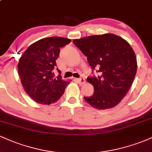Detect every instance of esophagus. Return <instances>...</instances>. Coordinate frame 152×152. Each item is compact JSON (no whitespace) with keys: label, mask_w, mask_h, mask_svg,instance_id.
<instances>
[{"label":"esophagus","mask_w":152,"mask_h":152,"mask_svg":"<svg viewBox=\"0 0 152 152\" xmlns=\"http://www.w3.org/2000/svg\"><path fill=\"white\" fill-rule=\"evenodd\" d=\"M76 80L80 84H83L85 83V79L83 78H76Z\"/></svg>","instance_id":"obj_1"}]
</instances>
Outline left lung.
<instances>
[{"label": "left lung", "mask_w": 152, "mask_h": 152, "mask_svg": "<svg viewBox=\"0 0 152 152\" xmlns=\"http://www.w3.org/2000/svg\"><path fill=\"white\" fill-rule=\"evenodd\" d=\"M73 43L87 57L92 71L99 73L87 78L94 92L83 98L97 109L116 106L126 95L137 73V57L132 47L121 37L111 34L74 39Z\"/></svg>", "instance_id": "1"}]
</instances>
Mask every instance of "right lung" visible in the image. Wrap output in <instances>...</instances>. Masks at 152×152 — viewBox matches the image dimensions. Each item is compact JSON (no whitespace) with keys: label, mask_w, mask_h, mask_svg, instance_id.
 <instances>
[{"label":"right lung","mask_w":152,"mask_h":152,"mask_svg":"<svg viewBox=\"0 0 152 152\" xmlns=\"http://www.w3.org/2000/svg\"><path fill=\"white\" fill-rule=\"evenodd\" d=\"M71 42L69 38L49 37L31 44L20 57L18 74L24 90L35 102L50 104L58 100L69 82L54 77L53 69L58 58L60 48ZM58 74L61 72L56 68Z\"/></svg>","instance_id":"add662e5"}]
</instances>
